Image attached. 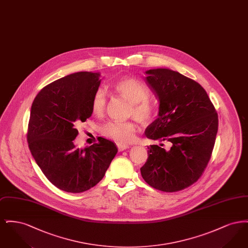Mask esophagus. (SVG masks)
Instances as JSON below:
<instances>
[{
    "label": "esophagus",
    "mask_w": 248,
    "mask_h": 248,
    "mask_svg": "<svg viewBox=\"0 0 248 248\" xmlns=\"http://www.w3.org/2000/svg\"><path fill=\"white\" fill-rule=\"evenodd\" d=\"M117 147H118L119 152H123V151L128 149V148H129V145H127V144H123V143H118V144H117Z\"/></svg>",
    "instance_id": "1"
}]
</instances>
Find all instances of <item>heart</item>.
<instances>
[{
    "label": "heart",
    "mask_w": 248,
    "mask_h": 248,
    "mask_svg": "<svg viewBox=\"0 0 248 248\" xmlns=\"http://www.w3.org/2000/svg\"><path fill=\"white\" fill-rule=\"evenodd\" d=\"M113 90L130 102L128 116H134L143 124L154 118L155 107L148 99L150 90L143 82L132 77H124L113 84ZM106 103V94L102 90H97L91 102L92 112L96 116H101L105 112ZM136 130L137 125L133 121H112L102 126L101 133L108 139L126 143L133 139Z\"/></svg>",
    "instance_id": "obj_1"
}]
</instances>
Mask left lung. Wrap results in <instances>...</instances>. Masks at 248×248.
<instances>
[{
  "label": "left lung",
  "instance_id": "obj_1",
  "mask_svg": "<svg viewBox=\"0 0 248 248\" xmlns=\"http://www.w3.org/2000/svg\"><path fill=\"white\" fill-rule=\"evenodd\" d=\"M146 82L159 98L158 118L145 130L148 139L170 142V149L148 147L140 168L154 189L175 192L196 182L208 164L217 133L218 118L201 84L169 69L146 71Z\"/></svg>",
  "mask_w": 248,
  "mask_h": 248
}]
</instances>
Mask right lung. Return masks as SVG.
<instances>
[{
	"mask_svg": "<svg viewBox=\"0 0 248 248\" xmlns=\"http://www.w3.org/2000/svg\"><path fill=\"white\" fill-rule=\"evenodd\" d=\"M100 73L80 71L45 86L36 95L28 127V143L36 164L61 190L79 193L95 186L117 154L116 145L98 138L76 148V125L92 115L91 102Z\"/></svg>",
	"mask_w": 248,
	"mask_h": 248,
	"instance_id": "obj_1",
	"label": "right lung"
}]
</instances>
